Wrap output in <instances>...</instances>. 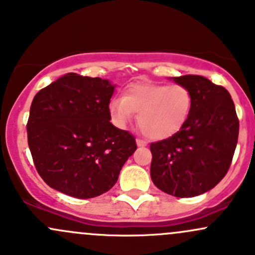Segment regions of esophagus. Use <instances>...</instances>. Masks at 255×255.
<instances>
[{"label": "esophagus", "mask_w": 255, "mask_h": 255, "mask_svg": "<svg viewBox=\"0 0 255 255\" xmlns=\"http://www.w3.org/2000/svg\"><path fill=\"white\" fill-rule=\"evenodd\" d=\"M135 142H137L138 146H145L146 145V142H144L143 139H139V138H137V139H135Z\"/></svg>", "instance_id": "esophagus-1"}]
</instances>
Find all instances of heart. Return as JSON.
I'll list each match as a JSON object with an SVG mask.
<instances>
[{
  "label": "heart",
  "mask_w": 255,
  "mask_h": 255,
  "mask_svg": "<svg viewBox=\"0 0 255 255\" xmlns=\"http://www.w3.org/2000/svg\"><path fill=\"white\" fill-rule=\"evenodd\" d=\"M191 91L181 84H133L123 96L112 97L109 113L113 125L126 128L138 112V125L144 134L161 140L176 134L189 118Z\"/></svg>",
  "instance_id": "heart-1"
}]
</instances>
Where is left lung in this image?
Listing matches in <instances>:
<instances>
[{
  "instance_id": "1",
  "label": "left lung",
  "mask_w": 255,
  "mask_h": 255,
  "mask_svg": "<svg viewBox=\"0 0 255 255\" xmlns=\"http://www.w3.org/2000/svg\"><path fill=\"white\" fill-rule=\"evenodd\" d=\"M171 80L191 91V112L176 134L150 144V177L166 194L194 197L213 189L227 174L237 146L239 121L225 87L200 75Z\"/></svg>"
}]
</instances>
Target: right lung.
Masks as SVG:
<instances>
[{
    "instance_id": "obj_1",
    "label": "right lung",
    "mask_w": 255,
    "mask_h": 255,
    "mask_svg": "<svg viewBox=\"0 0 255 255\" xmlns=\"http://www.w3.org/2000/svg\"><path fill=\"white\" fill-rule=\"evenodd\" d=\"M113 91L109 80L69 73L34 96L28 145L37 171L50 187L91 199L117 182L137 144L129 132L110 122Z\"/></svg>"
}]
</instances>
